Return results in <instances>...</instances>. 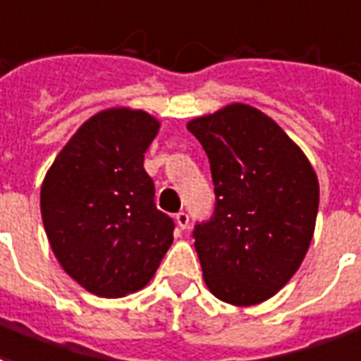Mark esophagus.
Returning a JSON list of instances; mask_svg holds the SVG:
<instances>
[{
  "instance_id": "1",
  "label": "esophagus",
  "mask_w": 361,
  "mask_h": 361,
  "mask_svg": "<svg viewBox=\"0 0 361 361\" xmlns=\"http://www.w3.org/2000/svg\"><path fill=\"white\" fill-rule=\"evenodd\" d=\"M173 220H176V224H178V228L180 229H188V226H189L188 212H183V210H181V212H178V214H176V218H173Z\"/></svg>"
}]
</instances>
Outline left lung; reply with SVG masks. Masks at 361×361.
Wrapping results in <instances>:
<instances>
[{
    "mask_svg": "<svg viewBox=\"0 0 361 361\" xmlns=\"http://www.w3.org/2000/svg\"><path fill=\"white\" fill-rule=\"evenodd\" d=\"M188 130L201 141L214 181V214L195 226L210 293L252 306L300 268L316 228L319 183L300 147L255 106L231 103Z\"/></svg>",
    "mask_w": 361,
    "mask_h": 361,
    "instance_id": "left-lung-1",
    "label": "left lung"
}]
</instances>
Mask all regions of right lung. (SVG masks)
Segmentation results:
<instances>
[{"instance_id":"right-lung-1","label":"right lung","mask_w":361,"mask_h":361,"mask_svg":"<svg viewBox=\"0 0 361 361\" xmlns=\"http://www.w3.org/2000/svg\"><path fill=\"white\" fill-rule=\"evenodd\" d=\"M160 122L128 106L93 114L47 170L39 208L51 250L93 295L116 298L145 287L173 241L143 168Z\"/></svg>"}]
</instances>
